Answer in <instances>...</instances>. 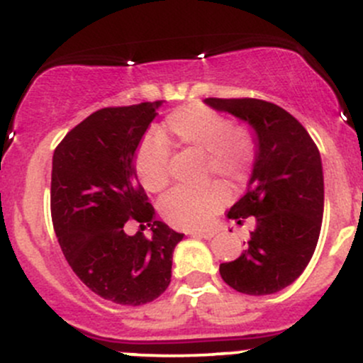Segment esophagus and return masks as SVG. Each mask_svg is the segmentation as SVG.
Segmentation results:
<instances>
[{"instance_id":"esophagus-1","label":"esophagus","mask_w":363,"mask_h":363,"mask_svg":"<svg viewBox=\"0 0 363 363\" xmlns=\"http://www.w3.org/2000/svg\"><path fill=\"white\" fill-rule=\"evenodd\" d=\"M193 236H196V238H205V240H212V238L215 236V234H217V230H205V229H198V230H193Z\"/></svg>"}]
</instances>
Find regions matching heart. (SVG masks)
I'll return each instance as SVG.
<instances>
[{
    "label": "heart",
    "instance_id": "1",
    "mask_svg": "<svg viewBox=\"0 0 363 363\" xmlns=\"http://www.w3.org/2000/svg\"><path fill=\"white\" fill-rule=\"evenodd\" d=\"M160 138H146L136 153V172L150 193H160L170 182V150L203 155L205 177L217 175L233 186L248 181L257 160L258 143L245 123L230 121L208 106L193 103L174 110L163 122ZM229 201L222 182H208L198 189H174L160 203V212L179 229H196L210 224L213 215Z\"/></svg>",
    "mask_w": 363,
    "mask_h": 363
}]
</instances>
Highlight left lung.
<instances>
[{"mask_svg":"<svg viewBox=\"0 0 363 363\" xmlns=\"http://www.w3.org/2000/svg\"><path fill=\"white\" fill-rule=\"evenodd\" d=\"M206 105L246 121L258 153L248 191L227 217H255L248 248L220 264L225 284L245 294H272L301 276L318 241L324 215V175L317 145L291 113L255 98H206Z\"/></svg>","mask_w":363,"mask_h":363,"instance_id":"left-lung-1","label":"left lung"}]
</instances>
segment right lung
Instances as JSON below:
<instances>
[{
	"label": "right lung",
	"instance_id": "1",
	"mask_svg": "<svg viewBox=\"0 0 363 363\" xmlns=\"http://www.w3.org/2000/svg\"><path fill=\"white\" fill-rule=\"evenodd\" d=\"M160 101L106 106L75 125L53 155L51 220L77 277L98 296L145 305L169 288L184 234L155 218L134 158ZM127 221H138L134 237ZM150 227V237L142 230Z\"/></svg>",
	"mask_w": 363,
	"mask_h": 363
}]
</instances>
